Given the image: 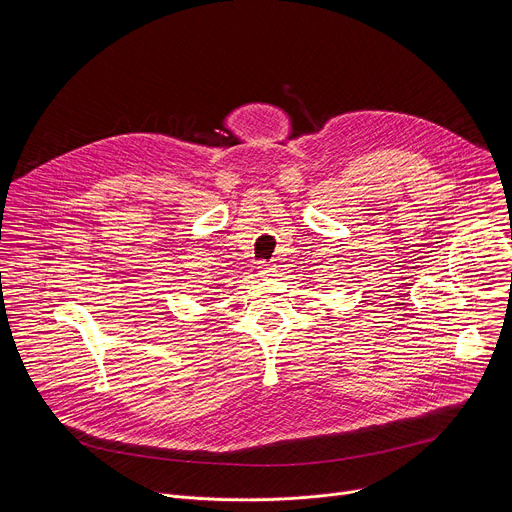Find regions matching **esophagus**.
Wrapping results in <instances>:
<instances>
[{"mask_svg":"<svg viewBox=\"0 0 512 512\" xmlns=\"http://www.w3.org/2000/svg\"><path fill=\"white\" fill-rule=\"evenodd\" d=\"M259 275H263V277L277 275V265L275 263H259Z\"/></svg>","mask_w":512,"mask_h":512,"instance_id":"esophagus-1","label":"esophagus"}]
</instances>
